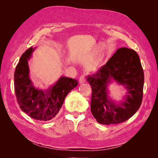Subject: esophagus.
Segmentation results:
<instances>
[{"label": "esophagus", "instance_id": "obj_1", "mask_svg": "<svg viewBox=\"0 0 158 158\" xmlns=\"http://www.w3.org/2000/svg\"><path fill=\"white\" fill-rule=\"evenodd\" d=\"M85 76L84 75H82L80 77V78H79V82H80V84H82V83H84V82H85Z\"/></svg>", "mask_w": 158, "mask_h": 158}]
</instances>
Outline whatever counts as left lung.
<instances>
[{
    "label": "left lung",
    "mask_w": 158,
    "mask_h": 158,
    "mask_svg": "<svg viewBox=\"0 0 158 158\" xmlns=\"http://www.w3.org/2000/svg\"><path fill=\"white\" fill-rule=\"evenodd\" d=\"M114 80L125 85L127 94L116 104L108 98V84ZM92 85L91 112L102 125L118 124L127 121L140 108L143 97L144 71L139 56L133 49H118L107 63L92 75L87 76Z\"/></svg>",
    "instance_id": "obj_1"
}]
</instances>
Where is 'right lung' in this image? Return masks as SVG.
I'll list each match as a JSON object with an SVG mask.
<instances>
[{
	"label": "right lung",
	"mask_w": 158,
	"mask_h": 158,
	"mask_svg": "<svg viewBox=\"0 0 158 158\" xmlns=\"http://www.w3.org/2000/svg\"><path fill=\"white\" fill-rule=\"evenodd\" d=\"M33 51L30 47L20 57L14 72V90L18 103L23 112L35 120L48 121L59 113L66 95L77 86L78 82L61 76L49 89L35 88L30 78L28 66Z\"/></svg>",
	"instance_id": "obj_1"
}]
</instances>
